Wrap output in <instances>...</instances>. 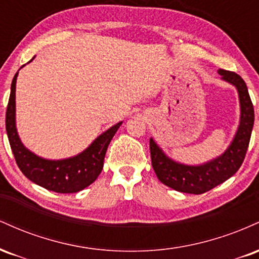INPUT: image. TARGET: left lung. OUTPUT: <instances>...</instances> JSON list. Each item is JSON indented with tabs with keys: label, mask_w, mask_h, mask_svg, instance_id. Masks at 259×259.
Instances as JSON below:
<instances>
[{
	"label": "left lung",
	"mask_w": 259,
	"mask_h": 259,
	"mask_svg": "<svg viewBox=\"0 0 259 259\" xmlns=\"http://www.w3.org/2000/svg\"><path fill=\"white\" fill-rule=\"evenodd\" d=\"M222 80L235 86L239 94L240 123L233 141L224 153L197 165L180 163L168 157L157 142L150 139L152 167L160 183L185 194L200 195L224 183L239 170L245 159L254 123V111L247 86L240 75L219 69Z\"/></svg>",
	"instance_id": "8db88e82"
}]
</instances>
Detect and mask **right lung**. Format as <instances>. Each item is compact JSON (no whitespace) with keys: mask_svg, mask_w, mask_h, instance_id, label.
Returning <instances> with one entry per match:
<instances>
[{"mask_svg":"<svg viewBox=\"0 0 259 259\" xmlns=\"http://www.w3.org/2000/svg\"><path fill=\"white\" fill-rule=\"evenodd\" d=\"M17 76L18 72L12 80L10 101L6 112V132L18 167L29 180L50 191L58 194L81 191L100 175L109 142L123 121L97 136L90 146L76 156L63 159L42 158L26 148L18 135L16 125Z\"/></svg>","mask_w":259,"mask_h":259,"instance_id":"right-lung-1","label":"right lung"}]
</instances>
